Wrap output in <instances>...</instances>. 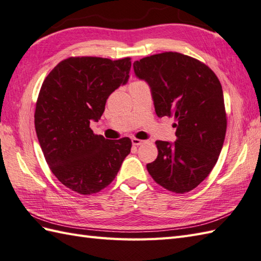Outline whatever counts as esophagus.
<instances>
[{
    "label": "esophagus",
    "mask_w": 261,
    "mask_h": 261,
    "mask_svg": "<svg viewBox=\"0 0 261 261\" xmlns=\"http://www.w3.org/2000/svg\"><path fill=\"white\" fill-rule=\"evenodd\" d=\"M144 143V141H141V140H138V138H132V144L134 146H138V145H141V144H143Z\"/></svg>",
    "instance_id": "esophagus-1"
}]
</instances>
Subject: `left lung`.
<instances>
[{
  "mask_svg": "<svg viewBox=\"0 0 261 261\" xmlns=\"http://www.w3.org/2000/svg\"><path fill=\"white\" fill-rule=\"evenodd\" d=\"M133 67L149 86L156 115L176 119V141H156L158 159L147 171L166 190L189 192L210 174L223 146L227 117L221 84L204 63L178 52L143 58Z\"/></svg>",
  "mask_w": 261,
  "mask_h": 261,
  "instance_id": "1",
  "label": "left lung"
}]
</instances>
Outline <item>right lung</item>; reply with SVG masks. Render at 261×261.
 <instances>
[{"label":"right lung","instance_id":"right-lung-1","mask_svg":"<svg viewBox=\"0 0 261 261\" xmlns=\"http://www.w3.org/2000/svg\"><path fill=\"white\" fill-rule=\"evenodd\" d=\"M130 59L68 58L52 69L39 92L34 125L50 170L74 192L92 194L111 184L130 153L128 137L95 135L112 92L128 82Z\"/></svg>","mask_w":261,"mask_h":261}]
</instances>
